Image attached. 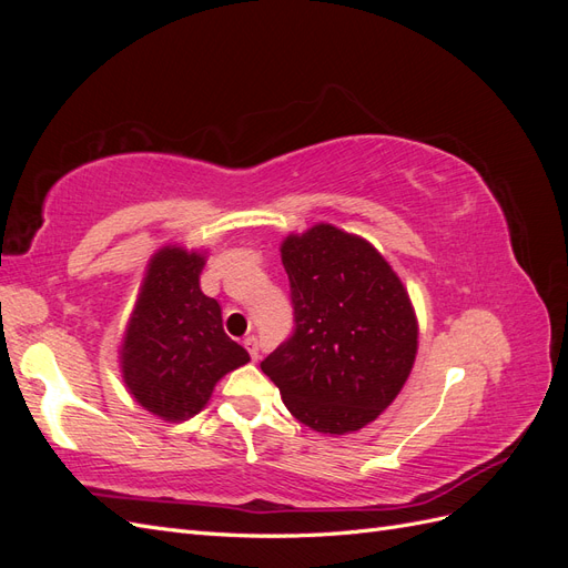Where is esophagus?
<instances>
[{"instance_id": "1", "label": "esophagus", "mask_w": 568, "mask_h": 568, "mask_svg": "<svg viewBox=\"0 0 568 568\" xmlns=\"http://www.w3.org/2000/svg\"><path fill=\"white\" fill-rule=\"evenodd\" d=\"M244 346H246V351L251 353L253 363H257V357H261V353H257V351H261V348H257V338H255V336H246V338H244Z\"/></svg>"}]
</instances>
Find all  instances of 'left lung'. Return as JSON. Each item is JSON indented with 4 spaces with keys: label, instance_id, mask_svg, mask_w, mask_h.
<instances>
[{
    "label": "left lung",
    "instance_id": "1",
    "mask_svg": "<svg viewBox=\"0 0 568 568\" xmlns=\"http://www.w3.org/2000/svg\"><path fill=\"white\" fill-rule=\"evenodd\" d=\"M296 329L261 369L313 432H359L398 398L419 346L407 288L367 239L317 222L282 242Z\"/></svg>",
    "mask_w": 568,
    "mask_h": 568
}]
</instances>
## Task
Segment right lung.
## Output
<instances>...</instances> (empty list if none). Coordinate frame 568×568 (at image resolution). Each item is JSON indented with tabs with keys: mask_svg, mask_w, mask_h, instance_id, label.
<instances>
[{
	"mask_svg": "<svg viewBox=\"0 0 568 568\" xmlns=\"http://www.w3.org/2000/svg\"><path fill=\"white\" fill-rule=\"evenodd\" d=\"M205 251L168 244L151 255L120 343L132 398L163 422H186L209 405L215 384L248 363L222 329V311L201 291Z\"/></svg>",
	"mask_w": 568,
	"mask_h": 568,
	"instance_id": "1",
	"label": "right lung"
}]
</instances>
